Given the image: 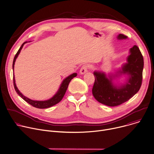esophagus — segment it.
Instances as JSON below:
<instances>
[{"mask_svg": "<svg viewBox=\"0 0 154 154\" xmlns=\"http://www.w3.org/2000/svg\"><path fill=\"white\" fill-rule=\"evenodd\" d=\"M87 72H88V67L86 66V65L83 66L80 69V74L81 75H83L85 73H86Z\"/></svg>", "mask_w": 154, "mask_h": 154, "instance_id": "1", "label": "esophagus"}]
</instances>
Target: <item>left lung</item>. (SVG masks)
Here are the masks:
<instances>
[{"label": "left lung", "instance_id": "1", "mask_svg": "<svg viewBox=\"0 0 154 154\" xmlns=\"http://www.w3.org/2000/svg\"><path fill=\"white\" fill-rule=\"evenodd\" d=\"M116 38L118 40L127 39V36L122 34H119ZM128 53L127 62L115 73L106 74L101 71L93 72L95 82L92 93L99 102L109 106H118L129 100L139 91L143 78V57L135 45L129 49ZM122 76L125 79L121 82L119 80Z\"/></svg>", "mask_w": 154, "mask_h": 154}]
</instances>
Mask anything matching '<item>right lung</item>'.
Returning a JSON list of instances; mask_svg holds the SVG:
<instances>
[{"instance_id":"obj_1","label":"right lung","mask_w":154,"mask_h":154,"mask_svg":"<svg viewBox=\"0 0 154 154\" xmlns=\"http://www.w3.org/2000/svg\"><path fill=\"white\" fill-rule=\"evenodd\" d=\"M30 42V41H29ZM27 41L24 42L22 46H20V48H19V49L18 50L17 52L16 53L14 60H13V70L14 72V63L16 61V58H17L20 52L21 49H23L24 45H25L26 43H27ZM77 75V73H73L71 75H69V76H68L67 77H66L61 82L59 88L57 91V92L53 96V97H52L51 98L48 99V100H32L30 99L28 97H27L26 96H24L23 94H22L19 90H18V88L16 86V81H15V78H14V75H13V83H14V89L15 91H16V93H17V94L21 97L23 98L26 102H27V103H29V104H30L32 106L38 108H49L51 106H52L55 105H56L57 103H58V102H60L63 97H64L66 91L67 90V88L68 87L69 83L71 82V80L75 77H76Z\"/></svg>"}]
</instances>
